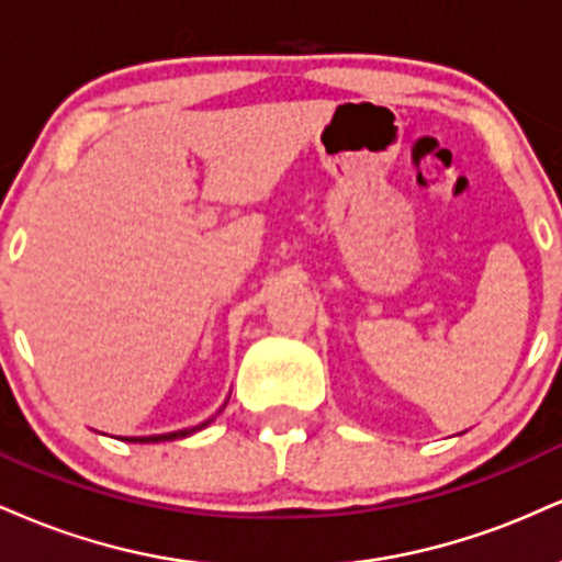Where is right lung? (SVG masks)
I'll return each mask as SVG.
<instances>
[{"label": "right lung", "instance_id": "1", "mask_svg": "<svg viewBox=\"0 0 562 562\" xmlns=\"http://www.w3.org/2000/svg\"><path fill=\"white\" fill-rule=\"evenodd\" d=\"M229 402V398H227ZM227 402H224V406H227ZM222 406V409H224ZM218 409V412H222ZM216 412V415H218ZM214 423V417H209V420H203L200 425H192V428H184V430H173V434H160V436H128V438H124V441H132V443H147V441H171V438H184V436H192L195 434V430H203L205 425H211Z\"/></svg>", "mask_w": 562, "mask_h": 562}]
</instances>
